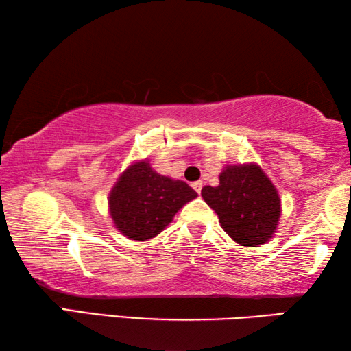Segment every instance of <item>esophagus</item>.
Masks as SVG:
<instances>
[{"label": "esophagus", "instance_id": "obj_1", "mask_svg": "<svg viewBox=\"0 0 351 351\" xmlns=\"http://www.w3.org/2000/svg\"><path fill=\"white\" fill-rule=\"evenodd\" d=\"M192 187L195 189V192L201 193V189H203V181H195V182H192Z\"/></svg>", "mask_w": 351, "mask_h": 351}]
</instances>
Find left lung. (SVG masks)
Listing matches in <instances>:
<instances>
[{"mask_svg": "<svg viewBox=\"0 0 351 351\" xmlns=\"http://www.w3.org/2000/svg\"><path fill=\"white\" fill-rule=\"evenodd\" d=\"M201 197L215 210L224 232L240 246H261L277 232L280 197L258 164L226 165L218 186L203 187Z\"/></svg>", "mask_w": 351, "mask_h": 351, "instance_id": "1", "label": "left lung"}]
</instances>
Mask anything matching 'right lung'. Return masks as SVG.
Instances as JSON below:
<instances>
[{
  "mask_svg": "<svg viewBox=\"0 0 351 351\" xmlns=\"http://www.w3.org/2000/svg\"><path fill=\"white\" fill-rule=\"evenodd\" d=\"M197 197L187 182L156 173L150 162L142 159L130 164L112 186L110 217L127 239L152 240L173 221L184 204Z\"/></svg>",
  "mask_w": 351,
  "mask_h": 351,
  "instance_id": "obj_1",
  "label": "right lung"
}]
</instances>
